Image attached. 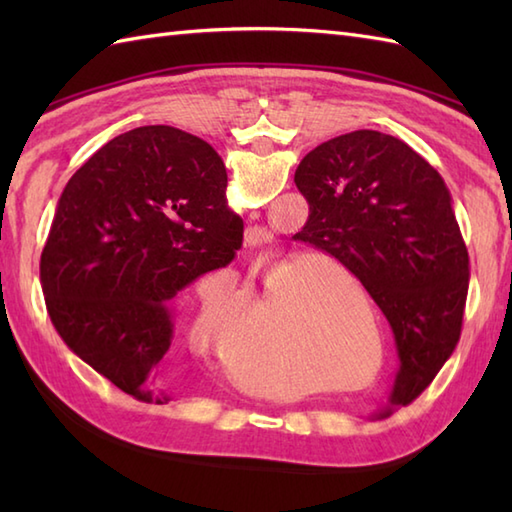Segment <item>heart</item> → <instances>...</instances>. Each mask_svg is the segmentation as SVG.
<instances>
[{
  "mask_svg": "<svg viewBox=\"0 0 512 512\" xmlns=\"http://www.w3.org/2000/svg\"><path fill=\"white\" fill-rule=\"evenodd\" d=\"M308 270H301L295 277V284L301 286L306 281ZM367 328L372 339L378 341V325L374 314H365ZM363 321L358 314H345V312H330L325 317L317 319L310 330V345L314 354H317L323 363L332 365L334 369H341L345 374L358 372V367L367 365V354L361 339ZM195 341L206 350L217 352L226 341V330L215 336V314L213 310H202V314L195 321Z\"/></svg>",
  "mask_w": 512,
  "mask_h": 512,
  "instance_id": "obj_1",
  "label": "heart"
}]
</instances>
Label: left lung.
I'll return each instance as SVG.
<instances>
[{"label":"left lung","mask_w":512,"mask_h":512,"mask_svg":"<svg viewBox=\"0 0 512 512\" xmlns=\"http://www.w3.org/2000/svg\"><path fill=\"white\" fill-rule=\"evenodd\" d=\"M297 189L310 204L295 237L339 259L394 332L391 402L418 398L460 341L469 250L440 173L402 140L358 129L314 147Z\"/></svg>","instance_id":"8db88e82"}]
</instances>
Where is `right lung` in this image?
<instances>
[{
	"instance_id": "1",
	"label": "right lung",
	"mask_w": 512,
	"mask_h": 512,
	"mask_svg": "<svg viewBox=\"0 0 512 512\" xmlns=\"http://www.w3.org/2000/svg\"><path fill=\"white\" fill-rule=\"evenodd\" d=\"M242 237L209 143L169 125L116 136L65 184L43 246L54 330L125 394L165 405L182 389L178 292L231 264Z\"/></svg>"
}]
</instances>
